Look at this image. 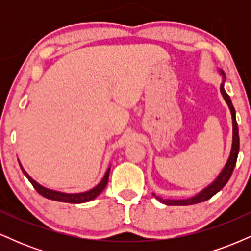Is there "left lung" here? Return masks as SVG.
<instances>
[{
    "instance_id": "left-lung-1",
    "label": "left lung",
    "mask_w": 251,
    "mask_h": 251,
    "mask_svg": "<svg viewBox=\"0 0 251 251\" xmlns=\"http://www.w3.org/2000/svg\"><path fill=\"white\" fill-rule=\"evenodd\" d=\"M218 73L222 76V83H221V93L223 96L224 100H226L227 107L230 109V113H231V119H232V143H231V150H230V154L227 157V160L226 165L223 166V169L221 170V172L218 174L217 177L215 178V180H212L208 186H205L203 190H201L198 194H196L192 197L185 198V200H169V198H163L160 196H157L155 194H152L154 196V198L157 201H159L160 203L166 204V205H192L196 203H201L204 201H208L212 196L217 194L218 191H221L224 188V185L227 183V180L231 177L232 171H234L236 160H237L238 152H240V135H238V126L237 122H236V111L232 105L231 99L227 96L224 88V83H226V74H224L223 70L218 68Z\"/></svg>"
}]
</instances>
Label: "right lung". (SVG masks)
<instances>
[{"label":"right lung","instance_id":"1","mask_svg":"<svg viewBox=\"0 0 251 251\" xmlns=\"http://www.w3.org/2000/svg\"><path fill=\"white\" fill-rule=\"evenodd\" d=\"M19 164H20V168H21V170H22V172H24L25 177L28 178V180L30 181L31 185H33L34 188H35L36 191L39 192V194L41 196H43V197L48 198V200H51V201H65V203H75V204L86 203V201L94 200V198L98 197V196L101 194V192L103 191V189H105L106 185H107L109 170H111V166H108V169L106 170L105 175H103L102 179L100 180V183L98 184V185L94 186V188L88 190V191L77 192V194H68V192L56 191V190L46 188V186H43V185H41V184H39L36 180H34L33 178H31L29 175H28V172L24 169V166H22V164L20 163V160H19Z\"/></svg>","mask_w":251,"mask_h":251}]
</instances>
